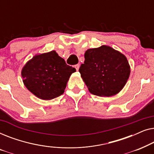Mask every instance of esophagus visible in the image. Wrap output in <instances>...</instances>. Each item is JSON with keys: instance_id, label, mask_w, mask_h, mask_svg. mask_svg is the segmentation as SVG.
<instances>
[{"instance_id": "obj_1", "label": "esophagus", "mask_w": 154, "mask_h": 154, "mask_svg": "<svg viewBox=\"0 0 154 154\" xmlns=\"http://www.w3.org/2000/svg\"><path fill=\"white\" fill-rule=\"evenodd\" d=\"M79 67H80V65H79V64H75V69H76V71H79Z\"/></svg>"}]
</instances>
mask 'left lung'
Returning <instances> with one entry per match:
<instances>
[{"label": "left lung", "instance_id": "obj_1", "mask_svg": "<svg viewBox=\"0 0 154 154\" xmlns=\"http://www.w3.org/2000/svg\"><path fill=\"white\" fill-rule=\"evenodd\" d=\"M84 57L79 72L92 94L110 97L123 89L130 73L125 55L109 46L102 45L88 49Z\"/></svg>", "mask_w": 154, "mask_h": 154}]
</instances>
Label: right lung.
Wrapping results in <instances>:
<instances>
[{"instance_id":"right-lung-1","label":"right lung","mask_w":154,"mask_h":154,"mask_svg":"<svg viewBox=\"0 0 154 154\" xmlns=\"http://www.w3.org/2000/svg\"><path fill=\"white\" fill-rule=\"evenodd\" d=\"M75 71L53 50L33 57L22 69V76L29 91L40 99L49 100L64 93L69 77Z\"/></svg>"}]
</instances>
